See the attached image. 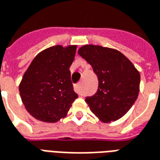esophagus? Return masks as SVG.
I'll return each mask as SVG.
<instances>
[{
    "label": "esophagus",
    "instance_id": "obj_1",
    "mask_svg": "<svg viewBox=\"0 0 160 160\" xmlns=\"http://www.w3.org/2000/svg\"><path fill=\"white\" fill-rule=\"evenodd\" d=\"M74 90L75 92L78 93V95H81L82 96V90H81V83H78L74 86Z\"/></svg>",
    "mask_w": 160,
    "mask_h": 160
}]
</instances>
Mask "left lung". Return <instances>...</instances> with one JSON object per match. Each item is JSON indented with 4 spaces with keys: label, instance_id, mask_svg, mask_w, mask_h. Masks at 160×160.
Listing matches in <instances>:
<instances>
[{
    "label": "left lung",
    "instance_id": "1",
    "mask_svg": "<svg viewBox=\"0 0 160 160\" xmlns=\"http://www.w3.org/2000/svg\"><path fill=\"white\" fill-rule=\"evenodd\" d=\"M78 54L97 75V92L85 102L101 122L117 121L131 108L140 91V75L130 60L117 50L95 45L80 47Z\"/></svg>",
    "mask_w": 160,
    "mask_h": 160
}]
</instances>
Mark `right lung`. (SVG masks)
Segmentation results:
<instances>
[{"label":"right lung","mask_w":160,"mask_h":160,"mask_svg":"<svg viewBox=\"0 0 160 160\" xmlns=\"http://www.w3.org/2000/svg\"><path fill=\"white\" fill-rule=\"evenodd\" d=\"M75 45L51 46L32 61L19 85L26 109L36 120L54 123L67 115L78 98L71 79Z\"/></svg>","instance_id":"right-lung-1"}]
</instances>
